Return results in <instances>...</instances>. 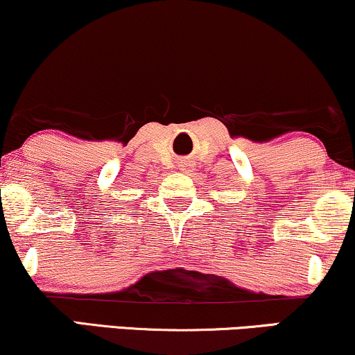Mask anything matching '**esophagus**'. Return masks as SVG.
<instances>
[{"label": "esophagus", "mask_w": 355, "mask_h": 355, "mask_svg": "<svg viewBox=\"0 0 355 355\" xmlns=\"http://www.w3.org/2000/svg\"><path fill=\"white\" fill-rule=\"evenodd\" d=\"M178 167H180V170L183 173H191L193 170H195V165H193L190 160H183V162H180V165H178Z\"/></svg>", "instance_id": "34e87169"}]
</instances>
